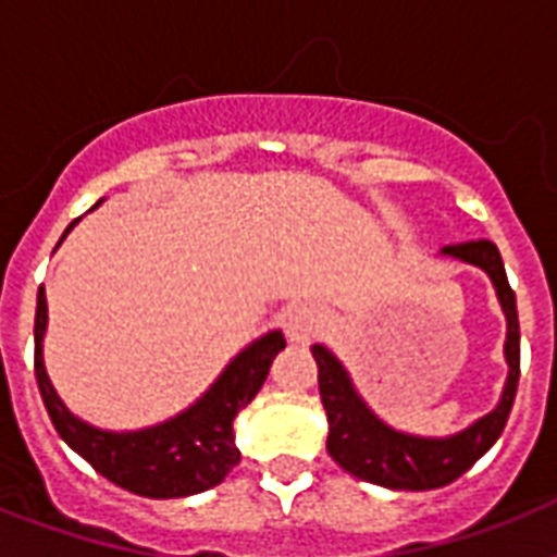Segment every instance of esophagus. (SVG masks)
Wrapping results in <instances>:
<instances>
[{
    "instance_id": "34e87169",
    "label": "esophagus",
    "mask_w": 557,
    "mask_h": 557,
    "mask_svg": "<svg viewBox=\"0 0 557 557\" xmlns=\"http://www.w3.org/2000/svg\"><path fill=\"white\" fill-rule=\"evenodd\" d=\"M286 330L295 344H309L323 330V312L314 304H295L286 312Z\"/></svg>"
}]
</instances>
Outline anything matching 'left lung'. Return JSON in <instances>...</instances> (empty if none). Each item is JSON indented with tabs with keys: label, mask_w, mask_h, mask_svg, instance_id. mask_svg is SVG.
Wrapping results in <instances>:
<instances>
[{
	"label": "left lung",
	"mask_w": 557,
	"mask_h": 557,
	"mask_svg": "<svg viewBox=\"0 0 557 557\" xmlns=\"http://www.w3.org/2000/svg\"><path fill=\"white\" fill-rule=\"evenodd\" d=\"M445 257L471 262L483 269L494 283L497 300L506 314V364L509 379L503 387L500 405L492 413L468 424L466 431L450 433V436H413V433L393 431L379 416L372 413L367 401L352 387L349 372L344 370L338 358L330 349L314 344L312 356L318 361V387L321 401L330 419V436L326 450L344 471L358 480L396 488V492H431L442 485L454 483L462 476L494 442L500 440L503 428L509 422L515 393L520 379V323H518V300L509 286L503 257L497 245L488 239L474 243L445 245Z\"/></svg>",
	"instance_id": "8db88e82"
}]
</instances>
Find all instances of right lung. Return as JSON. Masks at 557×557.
<instances>
[{"label": "right lung", "mask_w": 557, "mask_h": 557, "mask_svg": "<svg viewBox=\"0 0 557 557\" xmlns=\"http://www.w3.org/2000/svg\"><path fill=\"white\" fill-rule=\"evenodd\" d=\"M72 227L74 222L65 227V234ZM46 323V288L39 286L37 318H34V372H37L39 396L46 401L57 433L98 474L126 492L152 497V500L208 492L231 474V468L239 462V448L234 442L236 413L245 405H251V398L260 393L262 381L269 375L271 361L286 347V338L280 330L262 335L222 370V375L210 384L208 393L196 405L152 428L115 433L86 424L69 413V407L60 401L42 364Z\"/></svg>", "instance_id": "right-lung-1"}]
</instances>
